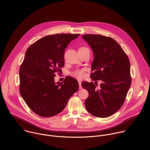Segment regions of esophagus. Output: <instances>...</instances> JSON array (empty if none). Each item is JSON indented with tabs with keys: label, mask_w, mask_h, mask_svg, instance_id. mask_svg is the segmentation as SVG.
<instances>
[{
	"label": "esophagus",
	"mask_w": 150,
	"mask_h": 150,
	"mask_svg": "<svg viewBox=\"0 0 150 150\" xmlns=\"http://www.w3.org/2000/svg\"><path fill=\"white\" fill-rule=\"evenodd\" d=\"M78 82H79V88H80V89H81V88H82V86H81V81H80V80H78Z\"/></svg>",
	"instance_id": "esophagus-1"
}]
</instances>
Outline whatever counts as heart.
<instances>
[{"mask_svg": "<svg viewBox=\"0 0 150 150\" xmlns=\"http://www.w3.org/2000/svg\"><path fill=\"white\" fill-rule=\"evenodd\" d=\"M86 48H87L84 47H80L79 50H84V49H86ZM73 76L74 77H75L76 78H77V79H81L84 78V76H85L84 70V69L77 70L74 71L73 73Z\"/></svg>", "mask_w": 150, "mask_h": 150, "instance_id": "heart-1", "label": "heart"}]
</instances>
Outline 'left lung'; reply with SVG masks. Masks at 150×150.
<instances>
[{
	"instance_id": "left-lung-1",
	"label": "left lung",
	"mask_w": 150,
	"mask_h": 150,
	"mask_svg": "<svg viewBox=\"0 0 150 150\" xmlns=\"http://www.w3.org/2000/svg\"><path fill=\"white\" fill-rule=\"evenodd\" d=\"M82 38L93 52L90 77L101 81L97 88L93 82L84 81L83 88L89 93L85 100L87 111L92 115L108 117L123 105L131 84L128 57L120 45L112 38L100 35L86 34Z\"/></svg>"
}]
</instances>
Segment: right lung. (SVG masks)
Segmentation results:
<instances>
[{
  "mask_svg": "<svg viewBox=\"0 0 150 150\" xmlns=\"http://www.w3.org/2000/svg\"><path fill=\"white\" fill-rule=\"evenodd\" d=\"M80 34L46 36L27 49L20 69V92L29 108L43 117L58 114L79 89L77 81L67 76L55 83L57 72L64 66V51Z\"/></svg>",
  "mask_w": 150,
  "mask_h": 150,
  "instance_id": "obj_1",
  "label": "right lung"
}]
</instances>
